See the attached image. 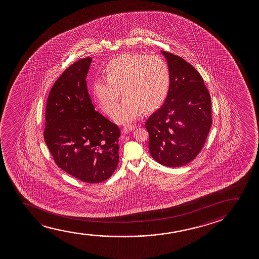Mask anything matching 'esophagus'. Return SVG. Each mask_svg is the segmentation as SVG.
Masks as SVG:
<instances>
[{
  "mask_svg": "<svg viewBox=\"0 0 259 259\" xmlns=\"http://www.w3.org/2000/svg\"><path fill=\"white\" fill-rule=\"evenodd\" d=\"M135 125H132V124H127V125H124V128L122 129V133L125 135V134H128V133H130V132L133 131V130H135Z\"/></svg>",
  "mask_w": 259,
  "mask_h": 259,
  "instance_id": "esophagus-1",
  "label": "esophagus"
}]
</instances>
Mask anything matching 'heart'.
<instances>
[{
  "label": "heart",
  "instance_id": "b5f03b06",
  "mask_svg": "<svg viewBox=\"0 0 259 259\" xmlns=\"http://www.w3.org/2000/svg\"><path fill=\"white\" fill-rule=\"evenodd\" d=\"M103 72L105 78L93 82V94L100 109L110 116L121 93L124 101L113 114L118 124L135 120L142 110H156L170 92V67L158 55L124 54L109 61Z\"/></svg>",
  "mask_w": 259,
  "mask_h": 259
}]
</instances>
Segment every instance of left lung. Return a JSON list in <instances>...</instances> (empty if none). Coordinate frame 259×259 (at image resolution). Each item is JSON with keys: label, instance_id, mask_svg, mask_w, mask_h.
I'll list each match as a JSON object with an SVG mask.
<instances>
[{"label": "left lung", "instance_id": "obj_1", "mask_svg": "<svg viewBox=\"0 0 259 259\" xmlns=\"http://www.w3.org/2000/svg\"><path fill=\"white\" fill-rule=\"evenodd\" d=\"M171 75L163 106L149 117L150 155L164 166L180 167L195 159L212 124L211 100L202 76L183 58L161 51Z\"/></svg>", "mask_w": 259, "mask_h": 259}]
</instances>
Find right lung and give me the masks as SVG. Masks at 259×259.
<instances>
[{
    "label": "right lung",
    "instance_id": "obj_1",
    "mask_svg": "<svg viewBox=\"0 0 259 259\" xmlns=\"http://www.w3.org/2000/svg\"><path fill=\"white\" fill-rule=\"evenodd\" d=\"M92 62H75L55 82L47 101L44 139L62 170L87 183L106 181L119 160L117 124L95 110L85 77Z\"/></svg>",
    "mask_w": 259,
    "mask_h": 259
}]
</instances>
